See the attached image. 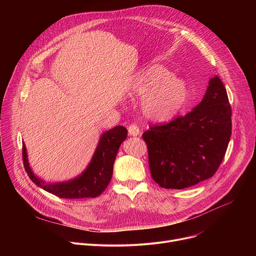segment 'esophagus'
I'll return each mask as SVG.
<instances>
[{
  "label": "esophagus",
  "instance_id": "34e87169",
  "mask_svg": "<svg viewBox=\"0 0 256 256\" xmlns=\"http://www.w3.org/2000/svg\"><path fill=\"white\" fill-rule=\"evenodd\" d=\"M128 134H130V136H138V134H140L138 126L136 124H130V126H128Z\"/></svg>",
  "mask_w": 256,
  "mask_h": 256
}]
</instances>
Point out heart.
Instances as JSON below:
<instances>
[{
  "instance_id": "b5f03b06",
  "label": "heart",
  "mask_w": 256,
  "mask_h": 256,
  "mask_svg": "<svg viewBox=\"0 0 256 256\" xmlns=\"http://www.w3.org/2000/svg\"><path fill=\"white\" fill-rule=\"evenodd\" d=\"M130 94L134 97H142L140 108L146 118L166 122L184 105L188 90L184 82L171 76L166 68L151 64L138 72Z\"/></svg>"
}]
</instances>
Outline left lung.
Segmentation results:
<instances>
[{
    "label": "left lung",
    "instance_id": "left-lung-1",
    "mask_svg": "<svg viewBox=\"0 0 256 256\" xmlns=\"http://www.w3.org/2000/svg\"><path fill=\"white\" fill-rule=\"evenodd\" d=\"M226 88L214 76L202 102L184 116L142 134L152 178L163 188L184 190L210 178L221 165L232 134Z\"/></svg>",
    "mask_w": 256,
    "mask_h": 256
}]
</instances>
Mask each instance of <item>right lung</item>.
I'll use <instances>...</instances> for the list:
<instances>
[{
  "instance_id": "obj_1",
  "label": "right lung",
  "mask_w": 256,
  "mask_h": 256,
  "mask_svg": "<svg viewBox=\"0 0 256 256\" xmlns=\"http://www.w3.org/2000/svg\"><path fill=\"white\" fill-rule=\"evenodd\" d=\"M128 136V130L118 126L102 134L95 153L87 168L79 176L68 181L48 184L36 176L30 168L26 147L23 142V163L32 182L60 198H84L100 196L112 180L114 164L122 142Z\"/></svg>"
}]
</instances>
